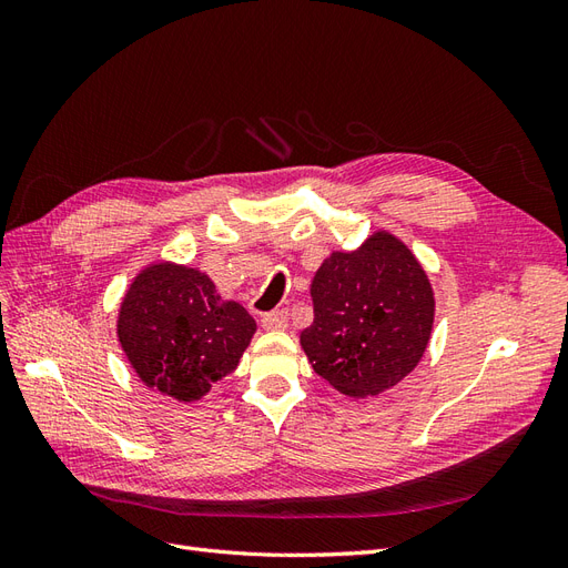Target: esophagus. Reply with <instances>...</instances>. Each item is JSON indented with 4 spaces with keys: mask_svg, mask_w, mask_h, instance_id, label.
<instances>
[{
    "mask_svg": "<svg viewBox=\"0 0 568 568\" xmlns=\"http://www.w3.org/2000/svg\"><path fill=\"white\" fill-rule=\"evenodd\" d=\"M263 326L267 332H282L288 326V313L286 311H272L267 315H263Z\"/></svg>",
    "mask_w": 568,
    "mask_h": 568,
    "instance_id": "esophagus-1",
    "label": "esophagus"
}]
</instances>
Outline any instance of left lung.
<instances>
[{"label":"left lung","mask_w":568,"mask_h":568,"mask_svg":"<svg viewBox=\"0 0 568 568\" xmlns=\"http://www.w3.org/2000/svg\"><path fill=\"white\" fill-rule=\"evenodd\" d=\"M315 320L301 332L313 369L351 398L403 382L434 326V291L412 251L376 232L357 251L332 253L311 286Z\"/></svg>","instance_id":"obj_1"}]
</instances>
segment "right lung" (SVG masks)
I'll return each instance as SVG.
<instances>
[{
  "label": "right lung",
  "mask_w": 568,
  "mask_h": 568,
  "mask_svg": "<svg viewBox=\"0 0 568 568\" xmlns=\"http://www.w3.org/2000/svg\"><path fill=\"white\" fill-rule=\"evenodd\" d=\"M255 320L222 301L209 274L153 263L136 274L120 303L118 341L136 376L180 403L201 400L236 369Z\"/></svg>",
  "instance_id": "1"
}]
</instances>
